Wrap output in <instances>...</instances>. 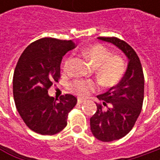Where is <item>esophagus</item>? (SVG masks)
Masks as SVG:
<instances>
[{
  "instance_id": "esophagus-1",
  "label": "esophagus",
  "mask_w": 160,
  "mask_h": 160,
  "mask_svg": "<svg viewBox=\"0 0 160 160\" xmlns=\"http://www.w3.org/2000/svg\"><path fill=\"white\" fill-rule=\"evenodd\" d=\"M83 102H84V100H83V98H77V102H78L79 104L83 103Z\"/></svg>"
}]
</instances>
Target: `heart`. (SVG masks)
Returning <instances> with one entry per match:
<instances>
[{"label":"heart","mask_w":160,"mask_h":160,"mask_svg":"<svg viewBox=\"0 0 160 160\" xmlns=\"http://www.w3.org/2000/svg\"><path fill=\"white\" fill-rule=\"evenodd\" d=\"M83 55L95 67V76L98 81L105 87H112L122 80L127 69L124 56L112 54L102 44H93L83 50ZM72 57H68L63 63V70H68ZM71 89L80 96H86L98 89V83L92 80L76 79L70 83Z\"/></svg>","instance_id":"obj_1"}]
</instances>
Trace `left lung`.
Instances as JSON below:
<instances>
[{"instance_id": "8db88e82", "label": "left lung", "mask_w": 160, "mask_h": 160, "mask_svg": "<svg viewBox=\"0 0 160 160\" xmlns=\"http://www.w3.org/2000/svg\"><path fill=\"white\" fill-rule=\"evenodd\" d=\"M99 39L109 42L129 58L126 74L119 83L97 96V110L90 118L91 131L102 142H112L126 136L142 111L144 98V76L137 53L125 41L117 37Z\"/></svg>"}]
</instances>
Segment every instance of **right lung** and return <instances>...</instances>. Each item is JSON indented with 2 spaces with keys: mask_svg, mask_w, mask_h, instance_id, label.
<instances>
[{
  "mask_svg": "<svg viewBox=\"0 0 160 160\" xmlns=\"http://www.w3.org/2000/svg\"><path fill=\"white\" fill-rule=\"evenodd\" d=\"M75 47L71 40L45 37L30 43L18 60L13 75L14 101L23 121L34 132L52 135L67 126L77 99L72 94L54 99L48 90L60 78L63 56Z\"/></svg>",
  "mask_w": 160,
  "mask_h": 160,
  "instance_id": "right-lung-1",
  "label": "right lung"
}]
</instances>
